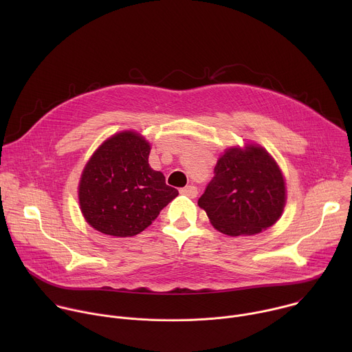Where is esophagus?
I'll return each instance as SVG.
<instances>
[{
	"label": "esophagus",
	"mask_w": 352,
	"mask_h": 352,
	"mask_svg": "<svg viewBox=\"0 0 352 352\" xmlns=\"http://www.w3.org/2000/svg\"><path fill=\"white\" fill-rule=\"evenodd\" d=\"M179 192H181L182 195L189 196V197H196V195H197V188L193 186V185H188V186H185V188H181Z\"/></svg>",
	"instance_id": "obj_1"
}]
</instances>
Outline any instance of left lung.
I'll use <instances>...</instances> for the list:
<instances>
[{
    "label": "left lung",
    "instance_id": "left-lung-1",
    "mask_svg": "<svg viewBox=\"0 0 352 352\" xmlns=\"http://www.w3.org/2000/svg\"><path fill=\"white\" fill-rule=\"evenodd\" d=\"M197 205L214 228L231 235H252L272 227L285 205L284 178L265 148L234 147L219 159L214 177Z\"/></svg>",
    "mask_w": 352,
    "mask_h": 352
}]
</instances>
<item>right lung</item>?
Returning <instances> with one entry per match:
<instances>
[{
  "label": "right lung",
  "instance_id": "obj_1",
  "mask_svg": "<svg viewBox=\"0 0 352 352\" xmlns=\"http://www.w3.org/2000/svg\"><path fill=\"white\" fill-rule=\"evenodd\" d=\"M150 144L135 132H121L100 146L79 184L86 221L113 236H133L159 216L178 190L148 166Z\"/></svg>",
  "mask_w": 352,
  "mask_h": 352
}]
</instances>
